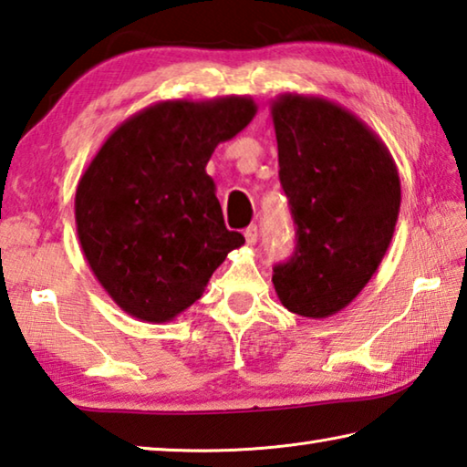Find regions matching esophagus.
<instances>
[{"label":"esophagus","instance_id":"34e87169","mask_svg":"<svg viewBox=\"0 0 467 467\" xmlns=\"http://www.w3.org/2000/svg\"><path fill=\"white\" fill-rule=\"evenodd\" d=\"M244 241H247V244H255L257 243V226L255 224H251V226H247L244 228Z\"/></svg>","mask_w":467,"mask_h":467}]
</instances>
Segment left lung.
<instances>
[{
	"label": "left lung",
	"mask_w": 467,
	"mask_h": 467,
	"mask_svg": "<svg viewBox=\"0 0 467 467\" xmlns=\"http://www.w3.org/2000/svg\"><path fill=\"white\" fill-rule=\"evenodd\" d=\"M271 118L296 224L294 255L274 267L271 282L294 315L328 318L358 298L384 259L400 175L378 134L335 101L282 93Z\"/></svg>",
	"instance_id": "8db88e82"
}]
</instances>
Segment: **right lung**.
<instances>
[{"label":"right lung","instance_id":"add662e5","mask_svg":"<svg viewBox=\"0 0 467 467\" xmlns=\"http://www.w3.org/2000/svg\"><path fill=\"white\" fill-rule=\"evenodd\" d=\"M255 114L249 96L159 101L116 126L91 159L75 226L93 275L126 315L173 320L244 244L224 226L206 165Z\"/></svg>","mask_w":467,"mask_h":467}]
</instances>
